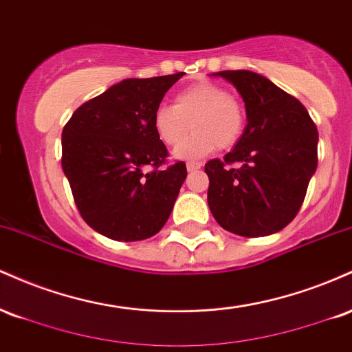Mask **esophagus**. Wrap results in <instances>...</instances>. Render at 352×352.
I'll use <instances>...</instances> for the list:
<instances>
[{"instance_id":"34e87169","label":"esophagus","mask_w":352,"mask_h":352,"mask_svg":"<svg viewBox=\"0 0 352 352\" xmlns=\"http://www.w3.org/2000/svg\"><path fill=\"white\" fill-rule=\"evenodd\" d=\"M200 167H201V162H188V164H187V170H188V172L199 170Z\"/></svg>"}]
</instances>
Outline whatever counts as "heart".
<instances>
[{
    "label": "heart",
    "mask_w": 352,
    "mask_h": 352,
    "mask_svg": "<svg viewBox=\"0 0 352 352\" xmlns=\"http://www.w3.org/2000/svg\"><path fill=\"white\" fill-rule=\"evenodd\" d=\"M245 109L225 87L201 80L185 87L172 106H159L153 112V131L165 145H177L187 135L190 124L193 134L173 151V157L195 160L208 155L217 147L235 145L245 131Z\"/></svg>",
    "instance_id": "b5f03b06"
}]
</instances>
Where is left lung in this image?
<instances>
[{
	"instance_id": "8db88e82",
	"label": "left lung",
	"mask_w": 352,
	"mask_h": 352,
	"mask_svg": "<svg viewBox=\"0 0 352 352\" xmlns=\"http://www.w3.org/2000/svg\"><path fill=\"white\" fill-rule=\"evenodd\" d=\"M245 102L246 127L221 160L205 165L210 212L221 228L253 238L280 232L296 217L318 167V131L305 106L265 76L220 71ZM240 163V169L225 168Z\"/></svg>"
}]
</instances>
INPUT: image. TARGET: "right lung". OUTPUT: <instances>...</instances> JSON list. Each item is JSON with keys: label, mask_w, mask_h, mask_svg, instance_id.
<instances>
[{"label": "right lung", "mask_w": 352, "mask_h": 352, "mask_svg": "<svg viewBox=\"0 0 352 352\" xmlns=\"http://www.w3.org/2000/svg\"><path fill=\"white\" fill-rule=\"evenodd\" d=\"M185 72L124 79L72 114L63 131V170L80 217L116 241L159 233L170 217L184 162L159 168L167 147L153 131V112ZM153 166L147 173L144 168Z\"/></svg>", "instance_id": "obj_1"}]
</instances>
